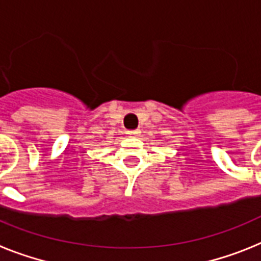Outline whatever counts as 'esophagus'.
Segmentation results:
<instances>
[{
	"label": "esophagus",
	"mask_w": 261,
	"mask_h": 261,
	"mask_svg": "<svg viewBox=\"0 0 261 261\" xmlns=\"http://www.w3.org/2000/svg\"><path fill=\"white\" fill-rule=\"evenodd\" d=\"M140 134V130L139 128H137V130H130V131H127V135L128 137H138V135H139Z\"/></svg>",
	"instance_id": "1"
}]
</instances>
